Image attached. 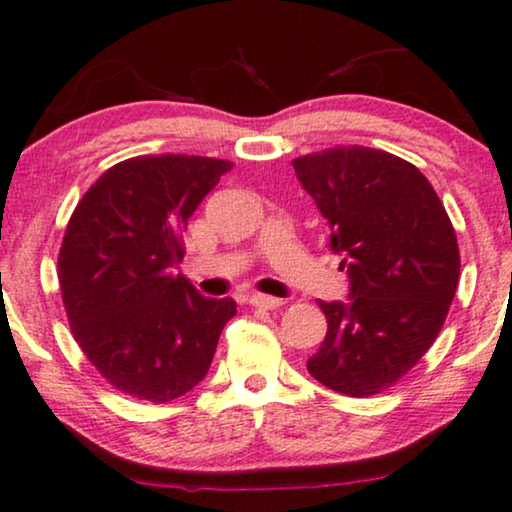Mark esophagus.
<instances>
[{
  "label": "esophagus",
  "mask_w": 512,
  "mask_h": 512,
  "mask_svg": "<svg viewBox=\"0 0 512 512\" xmlns=\"http://www.w3.org/2000/svg\"><path fill=\"white\" fill-rule=\"evenodd\" d=\"M251 307H258V309H279L284 305V300L279 298H272V295H263V293H256L249 298Z\"/></svg>",
  "instance_id": "obj_1"
}]
</instances>
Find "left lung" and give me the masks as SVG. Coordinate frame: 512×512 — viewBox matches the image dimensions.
<instances>
[{
    "instance_id": "8db88e82",
    "label": "left lung",
    "mask_w": 512,
    "mask_h": 512,
    "mask_svg": "<svg viewBox=\"0 0 512 512\" xmlns=\"http://www.w3.org/2000/svg\"><path fill=\"white\" fill-rule=\"evenodd\" d=\"M293 168L351 281V302L318 300L328 335L307 369L342 395H379L439 337L459 281L455 228L427 177L390 152L339 145Z\"/></svg>"
}]
</instances>
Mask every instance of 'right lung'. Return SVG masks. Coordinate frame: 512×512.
Returning a JSON list of instances; mask_svg holds the SVG:
<instances>
[{
    "instance_id": "1",
    "label": "right lung",
    "mask_w": 512,
    "mask_h": 512,
    "mask_svg": "<svg viewBox=\"0 0 512 512\" xmlns=\"http://www.w3.org/2000/svg\"><path fill=\"white\" fill-rule=\"evenodd\" d=\"M231 161L124 159L73 210L57 258L71 332L124 395L166 404L205 379L235 300L203 298L182 274V233Z\"/></svg>"
}]
</instances>
